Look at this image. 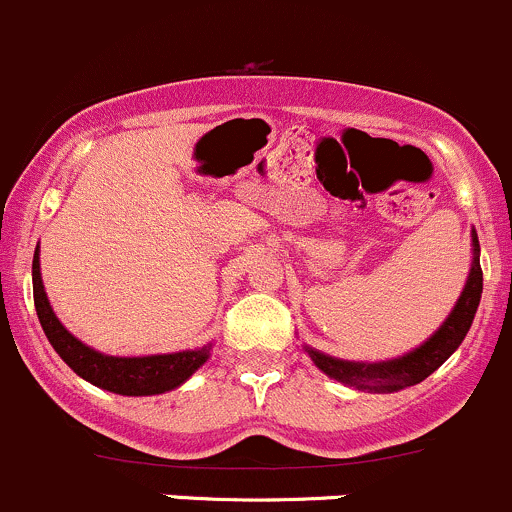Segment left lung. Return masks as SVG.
I'll return each instance as SVG.
<instances>
[{"instance_id":"obj_1","label":"left lung","mask_w":512,"mask_h":512,"mask_svg":"<svg viewBox=\"0 0 512 512\" xmlns=\"http://www.w3.org/2000/svg\"><path fill=\"white\" fill-rule=\"evenodd\" d=\"M478 236L473 234V266L468 273L466 288H463L461 298H458L456 308L451 310V315L446 318V323L436 330L429 340L421 347H416L409 355L399 357V360L389 362H345L335 360V357L323 355V352H315L308 347V355L313 357L315 365L320 367L325 374L337 379V382L352 384L357 389H374V392H397V389L414 387L421 379L429 377L431 372L439 370L446 360L453 355L458 345L466 337L468 328L473 323V315H476L478 303H481L483 293V271L481 261H478Z\"/></svg>"}]
</instances>
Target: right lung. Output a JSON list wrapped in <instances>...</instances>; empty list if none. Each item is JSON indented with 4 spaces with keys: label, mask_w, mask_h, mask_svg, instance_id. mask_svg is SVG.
<instances>
[{
    "label": "right lung",
    "mask_w": 512,
    "mask_h": 512,
    "mask_svg": "<svg viewBox=\"0 0 512 512\" xmlns=\"http://www.w3.org/2000/svg\"><path fill=\"white\" fill-rule=\"evenodd\" d=\"M31 281H34V305L39 323L46 337L59 352L61 360L71 367L78 377L88 379L96 387L108 392L125 394V397H147V394H162L179 387L184 379L192 377L199 367L207 362L212 345H204L202 350L175 352V355H150V357H110L100 355L76 340L59 323V318L51 310L46 298L44 283L39 273V249L34 254L31 266Z\"/></svg>",
    "instance_id": "right-lung-1"
}]
</instances>
